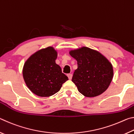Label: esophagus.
I'll list each match as a JSON object with an SVG mask.
<instances>
[{"label": "esophagus", "mask_w": 134, "mask_h": 134, "mask_svg": "<svg viewBox=\"0 0 134 134\" xmlns=\"http://www.w3.org/2000/svg\"><path fill=\"white\" fill-rule=\"evenodd\" d=\"M67 77H69V79H70V80H71V79H72V75L71 74H67Z\"/></svg>", "instance_id": "obj_1"}]
</instances>
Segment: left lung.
<instances>
[{"mask_svg":"<svg viewBox=\"0 0 134 134\" xmlns=\"http://www.w3.org/2000/svg\"><path fill=\"white\" fill-rule=\"evenodd\" d=\"M77 62L72 81L79 92L86 97H95L105 91L112 81L113 71L111 63L98 51L87 47L71 51Z\"/></svg>","mask_w":134,"mask_h":134,"instance_id":"1","label":"left lung"}]
</instances>
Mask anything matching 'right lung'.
Masks as SVG:
<instances>
[{
	"mask_svg": "<svg viewBox=\"0 0 134 134\" xmlns=\"http://www.w3.org/2000/svg\"><path fill=\"white\" fill-rule=\"evenodd\" d=\"M57 53L49 47L36 52L25 63L23 77L26 86L37 96L49 97L57 93L69 79L55 63Z\"/></svg>",
	"mask_w": 134,
	"mask_h": 134,
	"instance_id": "right-lung-1",
	"label": "right lung"
}]
</instances>
